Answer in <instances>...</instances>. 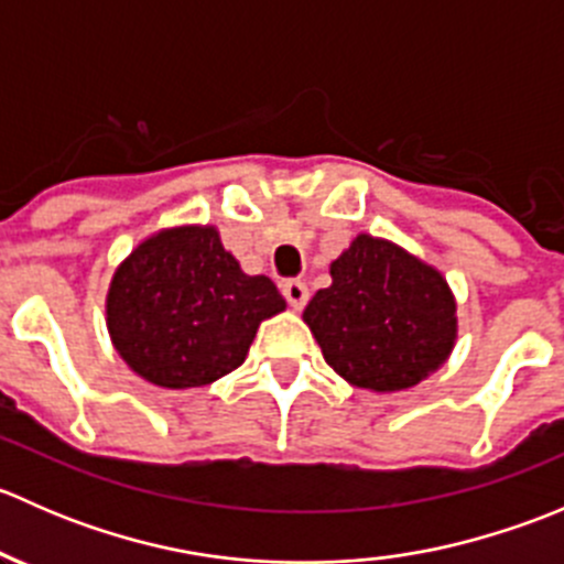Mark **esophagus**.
Returning a JSON list of instances; mask_svg holds the SVG:
<instances>
[{"instance_id":"34e87169","label":"esophagus","mask_w":564,"mask_h":564,"mask_svg":"<svg viewBox=\"0 0 564 564\" xmlns=\"http://www.w3.org/2000/svg\"><path fill=\"white\" fill-rule=\"evenodd\" d=\"M281 289H283V297H286V303L292 305L294 311H300L305 303H308V286H305L303 281H286Z\"/></svg>"}]
</instances>
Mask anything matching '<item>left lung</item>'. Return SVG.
<instances>
[{"mask_svg": "<svg viewBox=\"0 0 564 564\" xmlns=\"http://www.w3.org/2000/svg\"><path fill=\"white\" fill-rule=\"evenodd\" d=\"M303 311L327 366L351 388L398 392L440 371L458 338L456 294L436 267L357 235Z\"/></svg>", "mask_w": 564, "mask_h": 564, "instance_id": "obj_1", "label": "left lung"}]
</instances>
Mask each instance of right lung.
<instances>
[{"instance_id":"add662e5","label":"right lung","mask_w":564,"mask_h":564,"mask_svg":"<svg viewBox=\"0 0 564 564\" xmlns=\"http://www.w3.org/2000/svg\"><path fill=\"white\" fill-rule=\"evenodd\" d=\"M286 311L267 275H246L215 226L185 224L141 240L113 270L106 327L144 382L191 390L246 362L256 329Z\"/></svg>"}]
</instances>
